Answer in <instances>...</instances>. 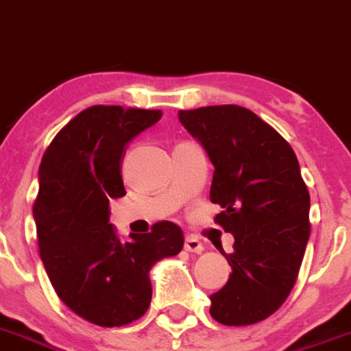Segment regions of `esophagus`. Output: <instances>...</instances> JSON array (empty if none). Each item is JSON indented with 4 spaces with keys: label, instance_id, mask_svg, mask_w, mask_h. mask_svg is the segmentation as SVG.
Wrapping results in <instances>:
<instances>
[{
    "label": "esophagus",
    "instance_id": "34e87169",
    "mask_svg": "<svg viewBox=\"0 0 351 351\" xmlns=\"http://www.w3.org/2000/svg\"><path fill=\"white\" fill-rule=\"evenodd\" d=\"M185 251L194 252V254H201V252H203V243H201L196 237L189 234L187 239H185Z\"/></svg>",
    "mask_w": 351,
    "mask_h": 351
}]
</instances>
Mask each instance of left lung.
I'll use <instances>...</instances> for the list:
<instances>
[{"mask_svg": "<svg viewBox=\"0 0 351 351\" xmlns=\"http://www.w3.org/2000/svg\"><path fill=\"white\" fill-rule=\"evenodd\" d=\"M180 123L213 164L215 222L234 237L230 279L210 295L222 325H252L274 315L297 281L309 240V191L281 134L240 106L178 111Z\"/></svg>", "mask_w": 351, "mask_h": 351, "instance_id": "left-lung-1", "label": "left lung"}]
</instances>
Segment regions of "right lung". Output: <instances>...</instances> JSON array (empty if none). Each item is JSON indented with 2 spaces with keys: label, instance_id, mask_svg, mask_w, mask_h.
I'll return each mask as SVG.
<instances>
[{
  "label": "right lung",
  "instance_id": "1",
  "mask_svg": "<svg viewBox=\"0 0 351 351\" xmlns=\"http://www.w3.org/2000/svg\"><path fill=\"white\" fill-rule=\"evenodd\" d=\"M160 118V111L120 106L84 109L56 134L38 167L33 217L49 281L66 307L100 327L141 318L152 300V267L184 247V233L169 221L129 242L109 224V201L125 196L127 145Z\"/></svg>",
  "mask_w": 351,
  "mask_h": 351
}]
</instances>
